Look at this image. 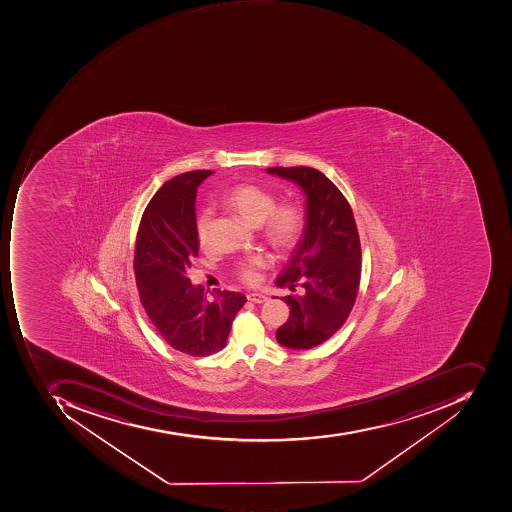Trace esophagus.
<instances>
[{"label": "esophagus", "mask_w": 512, "mask_h": 512, "mask_svg": "<svg viewBox=\"0 0 512 512\" xmlns=\"http://www.w3.org/2000/svg\"><path fill=\"white\" fill-rule=\"evenodd\" d=\"M246 297H248V300L252 301V303L258 304L264 303V301L268 300V297H266V295L254 294V292H252V294L246 295Z\"/></svg>", "instance_id": "1"}]
</instances>
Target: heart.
Returning <instances> with one entry per match:
<instances>
[{
  "label": "heart",
  "instance_id": "obj_1",
  "mask_svg": "<svg viewBox=\"0 0 512 512\" xmlns=\"http://www.w3.org/2000/svg\"><path fill=\"white\" fill-rule=\"evenodd\" d=\"M224 206L237 212L244 221L252 226H260L261 234L278 251H291L297 246L303 235V208L297 201L277 203L274 192L261 188L258 184H238L223 197ZM212 211L203 209L195 221V234L203 248L209 244L211 234ZM272 257L268 252H254L235 263L234 274L244 284L254 286L260 281L261 269L271 266Z\"/></svg>",
  "mask_w": 512,
  "mask_h": 512
}]
</instances>
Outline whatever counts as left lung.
Here are the masks:
<instances>
[{"label":"left lung","instance_id":"obj_1","mask_svg":"<svg viewBox=\"0 0 512 512\" xmlns=\"http://www.w3.org/2000/svg\"><path fill=\"white\" fill-rule=\"evenodd\" d=\"M306 195V228L277 286L304 295H286L289 318L277 329L280 345L311 349L329 340L346 323L361 278V246L351 204L326 175L314 167H268Z\"/></svg>","mask_w":512,"mask_h":512}]
</instances>
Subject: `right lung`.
<instances>
[{"label":"right lung","instance_id":"right-lung-1","mask_svg":"<svg viewBox=\"0 0 512 512\" xmlns=\"http://www.w3.org/2000/svg\"><path fill=\"white\" fill-rule=\"evenodd\" d=\"M214 171L171 178L144 209L135 241L134 271L147 317L167 345L206 357L226 346L232 321L246 303L240 292L217 291L209 301L188 277L200 243L195 234V197Z\"/></svg>","mask_w":512,"mask_h":512}]
</instances>
